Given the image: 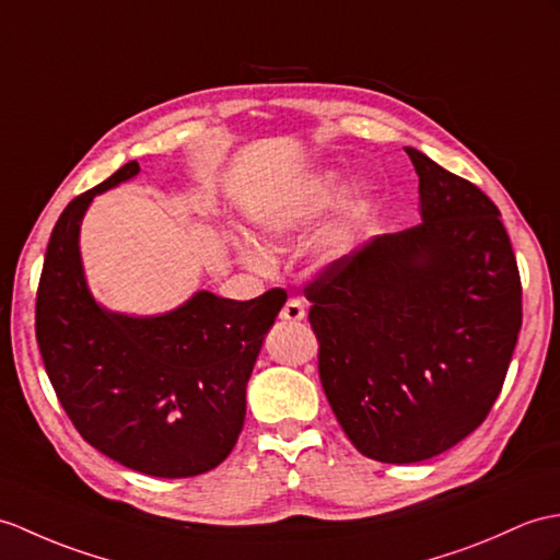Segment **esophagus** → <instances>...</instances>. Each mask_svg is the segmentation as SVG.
<instances>
[{
    "mask_svg": "<svg viewBox=\"0 0 560 560\" xmlns=\"http://www.w3.org/2000/svg\"><path fill=\"white\" fill-rule=\"evenodd\" d=\"M279 317L283 322H301V319H305V305H303V301H298V298H289V301H285V305L281 307Z\"/></svg>",
    "mask_w": 560,
    "mask_h": 560,
    "instance_id": "34e87169",
    "label": "esophagus"
}]
</instances>
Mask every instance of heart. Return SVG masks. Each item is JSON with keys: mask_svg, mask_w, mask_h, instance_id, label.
Returning <instances> with one entry per match:
<instances>
[{"mask_svg": "<svg viewBox=\"0 0 560 560\" xmlns=\"http://www.w3.org/2000/svg\"><path fill=\"white\" fill-rule=\"evenodd\" d=\"M343 190L346 176L339 168H322V172L305 176L301 184L293 186L289 192H283L279 198L259 207L253 214V226L259 236L269 241L293 238L298 233H303L315 224V221L341 198ZM372 198L374 190L365 180H360V184L348 190L339 226H336L319 245L322 262H339L348 253L350 238H353V233L362 226V221H365L370 212ZM233 248H236L238 257L248 267H269V255L265 248H259L257 243L248 238H236L233 241Z\"/></svg>", "mask_w": 560, "mask_h": 560, "instance_id": "1", "label": "heart"}]
</instances>
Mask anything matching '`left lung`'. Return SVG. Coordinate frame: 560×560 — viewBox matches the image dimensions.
<instances>
[{"instance_id":"obj_1","label":"left lung","mask_w":560,"mask_h":560,"mask_svg":"<svg viewBox=\"0 0 560 560\" xmlns=\"http://www.w3.org/2000/svg\"><path fill=\"white\" fill-rule=\"evenodd\" d=\"M406 152L422 224L360 243L305 289L336 420L362 456L394 465L434 458L485 422L523 324L497 205Z\"/></svg>"}]
</instances>
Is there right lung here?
I'll return each instance as SVG.
<instances>
[{
    "label": "right lung",
    "mask_w": 560,
    "mask_h": 560,
    "mask_svg": "<svg viewBox=\"0 0 560 560\" xmlns=\"http://www.w3.org/2000/svg\"><path fill=\"white\" fill-rule=\"evenodd\" d=\"M140 174L138 162L78 195L49 236L35 334L51 386L78 432L104 456L150 477L212 470L236 446L245 388L285 303L195 291L160 315L104 307L85 279L81 224L97 195Z\"/></svg>",
    "instance_id": "add662e5"
}]
</instances>
